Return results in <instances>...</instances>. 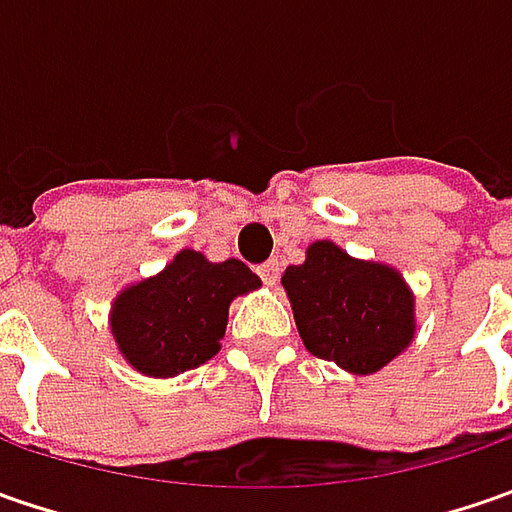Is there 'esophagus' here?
<instances>
[{"label":"esophagus","mask_w":512,"mask_h":512,"mask_svg":"<svg viewBox=\"0 0 512 512\" xmlns=\"http://www.w3.org/2000/svg\"><path fill=\"white\" fill-rule=\"evenodd\" d=\"M256 273H259V279L265 282V285H276L279 282V262L276 259H270L265 265L256 267Z\"/></svg>","instance_id":"34e87169"}]
</instances>
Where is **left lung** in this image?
Returning a JSON list of instances; mask_svg holds the SVG:
<instances>
[{"label": "left lung", "instance_id": "8db88e82", "mask_svg": "<svg viewBox=\"0 0 512 512\" xmlns=\"http://www.w3.org/2000/svg\"><path fill=\"white\" fill-rule=\"evenodd\" d=\"M305 347L350 373H376L413 339V299L393 267L350 259L333 242L307 247L282 276Z\"/></svg>", "mask_w": 512, "mask_h": 512}]
</instances>
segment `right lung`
Segmentation results:
<instances>
[{
  "instance_id": "obj_1",
  "label": "right lung",
  "mask_w": 512,
  "mask_h": 512,
  "mask_svg": "<svg viewBox=\"0 0 512 512\" xmlns=\"http://www.w3.org/2000/svg\"><path fill=\"white\" fill-rule=\"evenodd\" d=\"M259 285L239 259L213 265L196 250H182L159 276L116 299L110 327L136 370L156 379L179 376L216 356L230 302Z\"/></svg>"
}]
</instances>
